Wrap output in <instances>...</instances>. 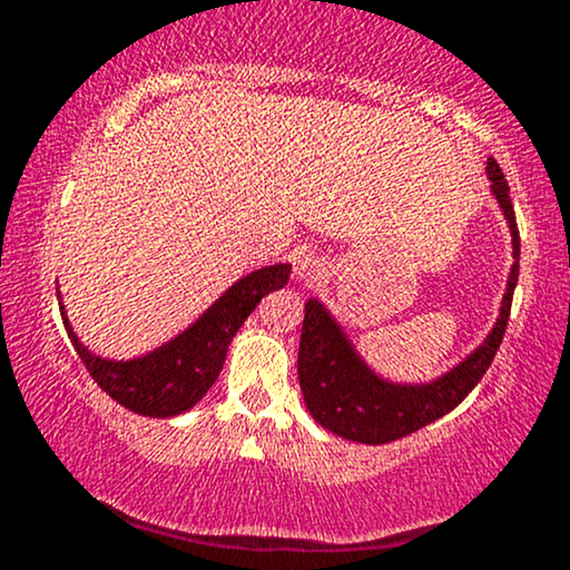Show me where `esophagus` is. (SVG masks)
<instances>
[{"mask_svg":"<svg viewBox=\"0 0 570 570\" xmlns=\"http://www.w3.org/2000/svg\"><path fill=\"white\" fill-rule=\"evenodd\" d=\"M324 263L318 257H311V254H305V257H297V263H294V276L299 281H316L324 276Z\"/></svg>","mask_w":570,"mask_h":570,"instance_id":"obj_1","label":"esophagus"}]
</instances>
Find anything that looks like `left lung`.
Masks as SVG:
<instances>
[{
	"instance_id": "8db88e82",
	"label": "left lung",
	"mask_w": 570,
	"mask_h": 570,
	"mask_svg": "<svg viewBox=\"0 0 570 570\" xmlns=\"http://www.w3.org/2000/svg\"><path fill=\"white\" fill-rule=\"evenodd\" d=\"M490 193L499 200L509 233H512L514 265L509 271L507 292H503L499 318L493 330L463 362L453 370L434 377L429 383H394L377 375L353 348L337 318L326 311L324 303L311 297L305 303L303 335H299L297 377L303 389L305 407L313 421L343 440L362 444H385L402 440L412 431L429 426L436 417L448 415L463 402L476 383L482 381L495 351H499L503 332H507L512 294L520 273V233L509 185L503 179L499 163L488 158Z\"/></svg>"
}]
</instances>
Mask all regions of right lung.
I'll use <instances>...</instances> for the list:
<instances>
[{"mask_svg":"<svg viewBox=\"0 0 570 570\" xmlns=\"http://www.w3.org/2000/svg\"><path fill=\"white\" fill-rule=\"evenodd\" d=\"M292 265L278 263L248 273L227 289L208 311H203L198 322L185 332L163 343L160 348L136 358H104L88 351L71 330L67 307L61 305L63 326H67L71 345L80 353L94 381L107 391L115 402L130 412L147 417H174L206 396V391L217 383L227 348L235 332L252 316L265 294L281 289L289 281ZM61 299V292H58Z\"/></svg>","mask_w":570,"mask_h":570,"instance_id":"add662e5","label":"right lung"}]
</instances>
